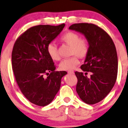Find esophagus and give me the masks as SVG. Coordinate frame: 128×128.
Returning <instances> with one entry per match:
<instances>
[{
    "instance_id": "34e87169",
    "label": "esophagus",
    "mask_w": 128,
    "mask_h": 128,
    "mask_svg": "<svg viewBox=\"0 0 128 128\" xmlns=\"http://www.w3.org/2000/svg\"><path fill=\"white\" fill-rule=\"evenodd\" d=\"M68 73L69 74H74V71L73 70H69L68 71Z\"/></svg>"
}]
</instances>
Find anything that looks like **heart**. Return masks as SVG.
<instances>
[{
	"instance_id": "heart-1",
	"label": "heart",
	"mask_w": 128,
	"mask_h": 128,
	"mask_svg": "<svg viewBox=\"0 0 128 128\" xmlns=\"http://www.w3.org/2000/svg\"><path fill=\"white\" fill-rule=\"evenodd\" d=\"M60 40L70 46V54L72 56L63 60L59 64V68L62 70H72L80 64L78 57L83 59L88 55L90 51V42L86 38H80L78 34L73 31L64 33L60 37ZM47 52L53 60L60 59L58 46L54 42H51L47 44Z\"/></svg>"
}]
</instances>
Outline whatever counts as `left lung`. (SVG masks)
<instances>
[{"label": "left lung", "instance_id": "left-lung-1", "mask_svg": "<svg viewBox=\"0 0 128 128\" xmlns=\"http://www.w3.org/2000/svg\"><path fill=\"white\" fill-rule=\"evenodd\" d=\"M69 28L83 34L90 42L89 53L81 69L92 74L88 78L83 72H75L78 79L76 91L84 102L94 104L108 95L116 82L118 69L116 47L108 33L95 24H74Z\"/></svg>", "mask_w": 128, "mask_h": 128}]
</instances>
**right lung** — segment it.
Segmentation results:
<instances>
[{
    "label": "right lung",
    "instance_id": "right-lung-1",
    "mask_svg": "<svg viewBox=\"0 0 128 128\" xmlns=\"http://www.w3.org/2000/svg\"><path fill=\"white\" fill-rule=\"evenodd\" d=\"M64 26H34L19 36L14 44L12 66L16 81L26 99L39 106L53 101L60 87L62 78L67 74L55 71L56 66L47 52V44Z\"/></svg>",
    "mask_w": 128,
    "mask_h": 128
}]
</instances>
